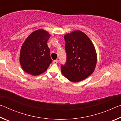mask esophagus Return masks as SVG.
I'll return each instance as SVG.
<instances>
[{
	"mask_svg": "<svg viewBox=\"0 0 121 121\" xmlns=\"http://www.w3.org/2000/svg\"><path fill=\"white\" fill-rule=\"evenodd\" d=\"M58 60H55L53 61V63H54V64H56V63H58Z\"/></svg>",
	"mask_w": 121,
	"mask_h": 121,
	"instance_id": "esophagus-1",
	"label": "esophagus"
}]
</instances>
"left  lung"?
Wrapping results in <instances>:
<instances>
[{"label": "left lung", "instance_id": "8db88e82", "mask_svg": "<svg viewBox=\"0 0 121 121\" xmlns=\"http://www.w3.org/2000/svg\"><path fill=\"white\" fill-rule=\"evenodd\" d=\"M64 38L67 60L65 65H61V72L73 82L83 81L95 69L97 56L95 46L80 30L65 35Z\"/></svg>", "mask_w": 121, "mask_h": 121}]
</instances>
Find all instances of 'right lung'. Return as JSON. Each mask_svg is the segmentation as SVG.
<instances>
[{
    "label": "right lung",
    "instance_id": "right-lung-1",
    "mask_svg": "<svg viewBox=\"0 0 121 121\" xmlns=\"http://www.w3.org/2000/svg\"><path fill=\"white\" fill-rule=\"evenodd\" d=\"M50 34L43 29L32 32L22 44L20 54L22 68L29 74L37 76L44 73L52 60L47 44Z\"/></svg>",
    "mask_w": 121,
    "mask_h": 121
}]
</instances>
